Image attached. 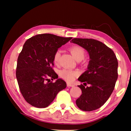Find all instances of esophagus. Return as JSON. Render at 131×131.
<instances>
[{
  "mask_svg": "<svg viewBox=\"0 0 131 131\" xmlns=\"http://www.w3.org/2000/svg\"><path fill=\"white\" fill-rule=\"evenodd\" d=\"M67 87H73V86H74V85H72V84L67 83Z\"/></svg>",
  "mask_w": 131,
  "mask_h": 131,
  "instance_id": "esophagus-1",
  "label": "esophagus"
}]
</instances>
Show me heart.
I'll use <instances>...</instances> for the list:
<instances>
[{"label":"heart","mask_w":131,"mask_h":131,"mask_svg":"<svg viewBox=\"0 0 131 131\" xmlns=\"http://www.w3.org/2000/svg\"><path fill=\"white\" fill-rule=\"evenodd\" d=\"M71 54L76 60H82L85 56V51L83 48L80 46H73L70 48ZM60 57V51H57L53 56V61L55 64H57ZM61 77L64 80L69 82H72L78 76L79 73L77 71H74L70 69H62L60 71Z\"/></svg>","instance_id":"obj_1"}]
</instances>
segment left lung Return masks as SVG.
I'll return each mask as SVG.
<instances>
[{
    "instance_id": "8db88e82",
    "label": "left lung",
    "mask_w": 131,
    "mask_h": 131,
    "mask_svg": "<svg viewBox=\"0 0 131 131\" xmlns=\"http://www.w3.org/2000/svg\"><path fill=\"white\" fill-rule=\"evenodd\" d=\"M71 42L85 48L91 59L88 70L78 79L83 85L78 86L82 95L76 100V105L86 112L96 110L104 104L114 90L118 77L117 59L111 48L98 40L74 38Z\"/></svg>"
}]
</instances>
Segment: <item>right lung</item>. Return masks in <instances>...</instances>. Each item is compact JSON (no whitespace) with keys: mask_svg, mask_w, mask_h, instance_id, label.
<instances>
[{"mask_svg":"<svg viewBox=\"0 0 131 131\" xmlns=\"http://www.w3.org/2000/svg\"><path fill=\"white\" fill-rule=\"evenodd\" d=\"M72 37L45 33L30 37L25 42L17 60L16 77L24 100L37 108L48 107L67 85L53 69V56ZM53 80L57 78L56 82Z\"/></svg>","mask_w":131,"mask_h":131,"instance_id":"obj_1","label":"right lung"}]
</instances>
